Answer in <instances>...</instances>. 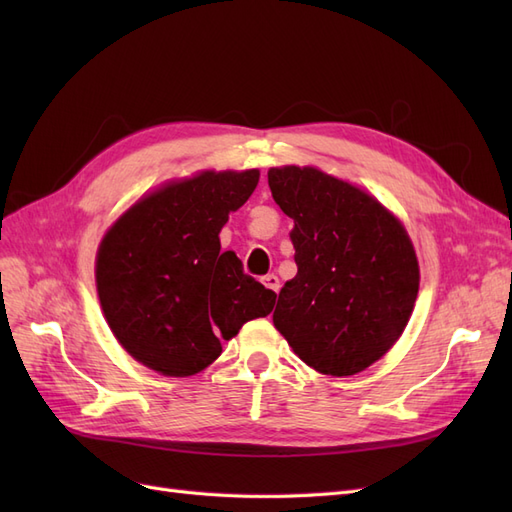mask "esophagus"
<instances>
[{
  "mask_svg": "<svg viewBox=\"0 0 512 512\" xmlns=\"http://www.w3.org/2000/svg\"><path fill=\"white\" fill-rule=\"evenodd\" d=\"M262 286H265V288H269V290H273V292H277V290H280V280H277V275H265V277H262Z\"/></svg>",
  "mask_w": 512,
  "mask_h": 512,
  "instance_id": "1",
  "label": "esophagus"
}]
</instances>
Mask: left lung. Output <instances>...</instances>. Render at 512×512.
Instances as JSON below:
<instances>
[{
	"instance_id": "1",
	"label": "left lung",
	"mask_w": 512,
	"mask_h": 512,
	"mask_svg": "<svg viewBox=\"0 0 512 512\" xmlns=\"http://www.w3.org/2000/svg\"><path fill=\"white\" fill-rule=\"evenodd\" d=\"M267 175L294 222L297 262L277 297L275 329L320 374H359L397 344L412 316L421 271L408 230L374 194L316 166H273Z\"/></svg>"
}]
</instances>
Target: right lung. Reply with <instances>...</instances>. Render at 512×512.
Here are the masks:
<instances>
[{
    "label": "right lung",
    "instance_id": "1",
    "mask_svg": "<svg viewBox=\"0 0 512 512\" xmlns=\"http://www.w3.org/2000/svg\"><path fill=\"white\" fill-rule=\"evenodd\" d=\"M258 168L200 170L158 185L106 228L96 254L102 314L134 361L188 378L222 354L277 294L220 252L228 215L252 196Z\"/></svg>",
    "mask_w": 512,
    "mask_h": 512
}]
</instances>
